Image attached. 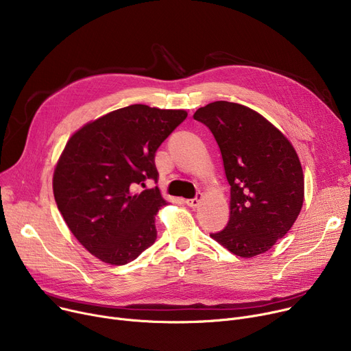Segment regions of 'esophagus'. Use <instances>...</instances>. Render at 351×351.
I'll return each mask as SVG.
<instances>
[{"label": "esophagus", "instance_id": "esophagus-1", "mask_svg": "<svg viewBox=\"0 0 351 351\" xmlns=\"http://www.w3.org/2000/svg\"><path fill=\"white\" fill-rule=\"evenodd\" d=\"M202 197H203V195H202V193H197V196H196L195 199H188V200H186V204H188V206L192 207V208H196V207L200 204Z\"/></svg>", "mask_w": 351, "mask_h": 351}]
</instances>
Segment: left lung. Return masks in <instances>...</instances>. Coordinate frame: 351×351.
I'll return each instance as SVG.
<instances>
[{"mask_svg":"<svg viewBox=\"0 0 351 351\" xmlns=\"http://www.w3.org/2000/svg\"><path fill=\"white\" fill-rule=\"evenodd\" d=\"M193 119L216 138L230 184V219L213 240L243 258L282 239L305 199V179L289 139L265 117L243 104L215 101Z\"/></svg>","mask_w":351,"mask_h":351,"instance_id":"left-lung-1","label":"left lung"}]
</instances>
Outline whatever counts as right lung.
Wrapping results in <instances>:
<instances>
[{
	"instance_id": "1",
	"label": "right lung",
	"mask_w": 351,
	"mask_h": 351,
	"mask_svg": "<svg viewBox=\"0 0 351 351\" xmlns=\"http://www.w3.org/2000/svg\"><path fill=\"white\" fill-rule=\"evenodd\" d=\"M188 117L184 110L132 104L90 121L69 138L53 172L59 212L77 241L100 261L124 265L156 240L160 191L155 152Z\"/></svg>"
}]
</instances>
